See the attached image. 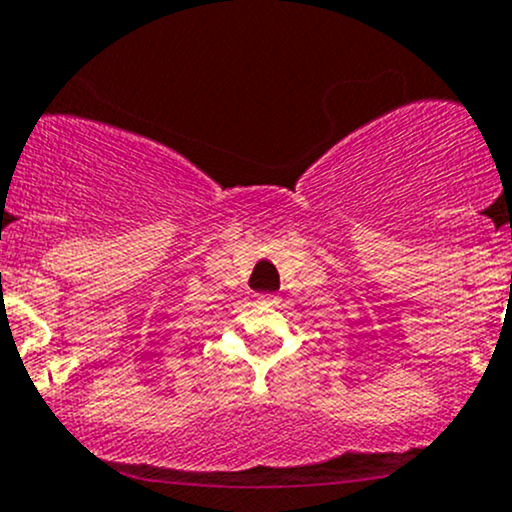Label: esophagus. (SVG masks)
Masks as SVG:
<instances>
[{"mask_svg":"<svg viewBox=\"0 0 512 512\" xmlns=\"http://www.w3.org/2000/svg\"><path fill=\"white\" fill-rule=\"evenodd\" d=\"M257 299H260V302L272 304V302H275V294H260V297H257Z\"/></svg>","mask_w":512,"mask_h":512,"instance_id":"1","label":"esophagus"}]
</instances>
